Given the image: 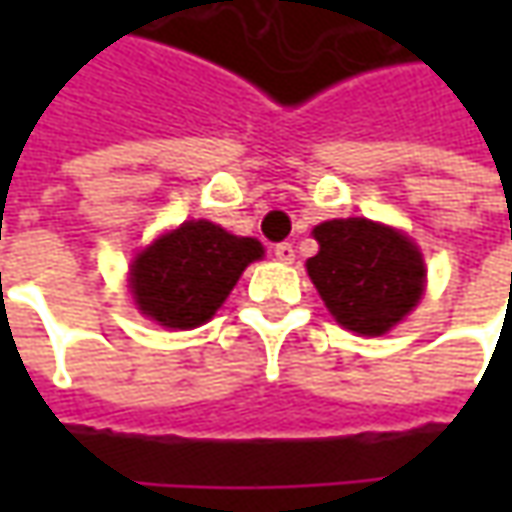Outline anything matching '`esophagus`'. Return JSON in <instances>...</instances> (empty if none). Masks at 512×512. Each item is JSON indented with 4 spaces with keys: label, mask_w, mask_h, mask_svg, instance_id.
<instances>
[{
    "label": "esophagus",
    "mask_w": 512,
    "mask_h": 512,
    "mask_svg": "<svg viewBox=\"0 0 512 512\" xmlns=\"http://www.w3.org/2000/svg\"><path fill=\"white\" fill-rule=\"evenodd\" d=\"M273 256H276L279 262L290 265V262L296 259V250H293V245H290V242H279V245L273 247Z\"/></svg>",
    "instance_id": "obj_1"
}]
</instances>
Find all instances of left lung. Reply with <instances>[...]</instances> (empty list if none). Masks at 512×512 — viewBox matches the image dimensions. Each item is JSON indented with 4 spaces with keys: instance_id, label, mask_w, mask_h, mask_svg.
Returning a JSON list of instances; mask_svg holds the SVG:
<instances>
[{
    "instance_id": "left-lung-1",
    "label": "left lung",
    "mask_w": 512,
    "mask_h": 512,
    "mask_svg": "<svg viewBox=\"0 0 512 512\" xmlns=\"http://www.w3.org/2000/svg\"><path fill=\"white\" fill-rule=\"evenodd\" d=\"M319 253L307 273L333 319L364 336H382L422 299L419 247L370 219H333L313 230Z\"/></svg>"
}]
</instances>
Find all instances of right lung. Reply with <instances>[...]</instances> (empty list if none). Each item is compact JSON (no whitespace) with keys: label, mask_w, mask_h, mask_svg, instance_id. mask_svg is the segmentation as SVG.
I'll return each instance as SVG.
<instances>
[{"label":"right lung","mask_w":512,"mask_h":512,"mask_svg":"<svg viewBox=\"0 0 512 512\" xmlns=\"http://www.w3.org/2000/svg\"><path fill=\"white\" fill-rule=\"evenodd\" d=\"M262 245L233 236L213 222H185L159 236L130 267V287L139 310L165 327H199L207 322Z\"/></svg>","instance_id":"add662e5"}]
</instances>
